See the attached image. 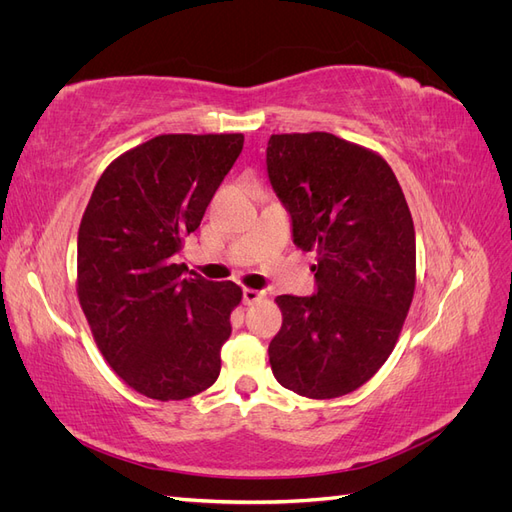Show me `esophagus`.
Instances as JSON below:
<instances>
[{
  "instance_id": "1",
  "label": "esophagus",
  "mask_w": 512,
  "mask_h": 512,
  "mask_svg": "<svg viewBox=\"0 0 512 512\" xmlns=\"http://www.w3.org/2000/svg\"><path fill=\"white\" fill-rule=\"evenodd\" d=\"M260 299H265V292H262V290H254V288H245L243 290V303L245 305H254Z\"/></svg>"
}]
</instances>
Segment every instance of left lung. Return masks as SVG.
I'll return each mask as SVG.
<instances>
[{
	"label": "left lung",
	"instance_id": "obj_1",
	"mask_svg": "<svg viewBox=\"0 0 512 512\" xmlns=\"http://www.w3.org/2000/svg\"><path fill=\"white\" fill-rule=\"evenodd\" d=\"M267 173L292 218V241L316 252V294H282L269 344L273 376L309 399L342 397L389 359L416 284L406 196L378 153L329 132L273 134Z\"/></svg>",
	"mask_w": 512,
	"mask_h": 512
}]
</instances>
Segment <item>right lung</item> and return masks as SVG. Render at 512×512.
I'll use <instances>...</instances> for the list:
<instances>
[{"label":"right lung","instance_id":"right-lung-1","mask_svg":"<svg viewBox=\"0 0 512 512\" xmlns=\"http://www.w3.org/2000/svg\"><path fill=\"white\" fill-rule=\"evenodd\" d=\"M243 149V134H162L98 179L79 228L76 292L115 374L160 401L203 393L220 376L232 282L183 277L175 254L200 226Z\"/></svg>","mask_w":512,"mask_h":512}]
</instances>
